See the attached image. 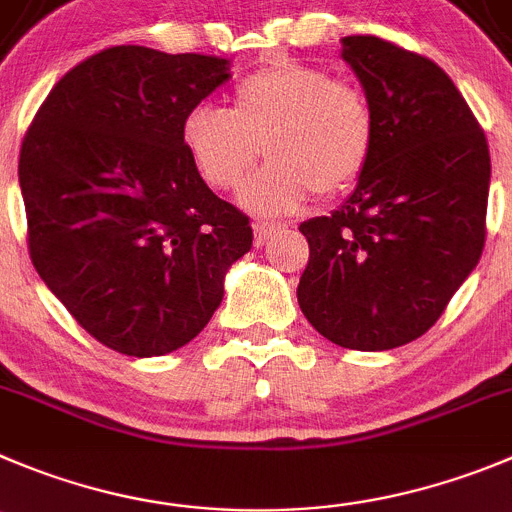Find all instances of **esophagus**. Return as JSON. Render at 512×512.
Masks as SVG:
<instances>
[{"instance_id": "34e87169", "label": "esophagus", "mask_w": 512, "mask_h": 512, "mask_svg": "<svg viewBox=\"0 0 512 512\" xmlns=\"http://www.w3.org/2000/svg\"><path fill=\"white\" fill-rule=\"evenodd\" d=\"M252 229H255V245L262 247L267 240H270L272 234H278L283 227L275 222H267V219H257V222L252 224Z\"/></svg>"}]
</instances>
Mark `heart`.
I'll return each mask as SVG.
<instances>
[{"instance_id":"obj_1","label":"heart","mask_w":512,"mask_h":512,"mask_svg":"<svg viewBox=\"0 0 512 512\" xmlns=\"http://www.w3.org/2000/svg\"><path fill=\"white\" fill-rule=\"evenodd\" d=\"M369 95L321 65L278 60L237 80L232 108L197 103L181 118V143L212 189L232 191L265 154L270 164L245 186L252 212H293L318 191L356 184L376 146Z\"/></svg>"}]
</instances>
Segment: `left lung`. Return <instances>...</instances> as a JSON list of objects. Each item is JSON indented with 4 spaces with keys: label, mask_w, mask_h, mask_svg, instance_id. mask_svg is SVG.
Segmentation results:
<instances>
[{
    "label": "left lung",
    "mask_w": 512,
    "mask_h": 512,
    "mask_svg": "<svg viewBox=\"0 0 512 512\" xmlns=\"http://www.w3.org/2000/svg\"><path fill=\"white\" fill-rule=\"evenodd\" d=\"M341 42L379 131L351 197L300 224L310 257L298 303L328 341L389 351L424 336L475 270L490 151L437 62L374 35Z\"/></svg>",
    "instance_id": "8db88e82"
}]
</instances>
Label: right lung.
<instances>
[{
  "label": "right lung",
  "instance_id": "obj_1",
  "mask_svg": "<svg viewBox=\"0 0 512 512\" xmlns=\"http://www.w3.org/2000/svg\"><path fill=\"white\" fill-rule=\"evenodd\" d=\"M229 62L118 45L57 80L27 128L19 186L35 270L103 346L164 356L197 336L252 247L181 143Z\"/></svg>",
  "mask_w": 512,
  "mask_h": 512
}]
</instances>
